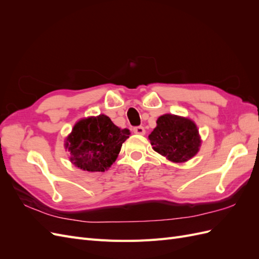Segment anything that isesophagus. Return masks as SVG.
Masks as SVG:
<instances>
[{"instance_id": "34e87169", "label": "esophagus", "mask_w": 259, "mask_h": 259, "mask_svg": "<svg viewBox=\"0 0 259 259\" xmlns=\"http://www.w3.org/2000/svg\"><path fill=\"white\" fill-rule=\"evenodd\" d=\"M133 132H134L137 135H145V133H146L144 126H135L134 128H133Z\"/></svg>"}]
</instances>
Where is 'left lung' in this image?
Wrapping results in <instances>:
<instances>
[{
    "instance_id": "left-lung-1",
    "label": "left lung",
    "mask_w": 259,
    "mask_h": 259,
    "mask_svg": "<svg viewBox=\"0 0 259 259\" xmlns=\"http://www.w3.org/2000/svg\"><path fill=\"white\" fill-rule=\"evenodd\" d=\"M149 135L154 150L171 162H185L197 154L201 140L195 124L185 117L164 114Z\"/></svg>"
}]
</instances>
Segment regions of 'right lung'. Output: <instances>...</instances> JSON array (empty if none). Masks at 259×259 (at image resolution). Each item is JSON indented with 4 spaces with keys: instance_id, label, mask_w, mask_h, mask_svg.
I'll return each mask as SVG.
<instances>
[{
    "instance_id": "obj_1",
    "label": "right lung",
    "mask_w": 259,
    "mask_h": 259,
    "mask_svg": "<svg viewBox=\"0 0 259 259\" xmlns=\"http://www.w3.org/2000/svg\"><path fill=\"white\" fill-rule=\"evenodd\" d=\"M130 131L121 130L107 115L77 122L67 138L66 148L75 166L89 171H105L115 161Z\"/></svg>"
}]
</instances>
